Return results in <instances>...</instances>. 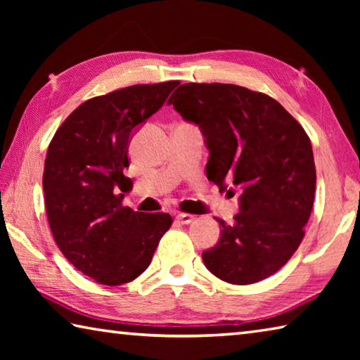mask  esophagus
Segmentation results:
<instances>
[{
    "mask_svg": "<svg viewBox=\"0 0 360 360\" xmlns=\"http://www.w3.org/2000/svg\"><path fill=\"white\" fill-rule=\"evenodd\" d=\"M193 219L195 217L192 214H187V212H178V214H176V221L181 224H191Z\"/></svg>",
    "mask_w": 360,
    "mask_h": 360,
    "instance_id": "1",
    "label": "esophagus"
}]
</instances>
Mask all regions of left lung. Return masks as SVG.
Instances as JSON below:
<instances>
[{
	"mask_svg": "<svg viewBox=\"0 0 360 360\" xmlns=\"http://www.w3.org/2000/svg\"><path fill=\"white\" fill-rule=\"evenodd\" d=\"M168 103L202 130L208 179L241 191L235 222L217 219L221 238L203 252L206 268L240 285L271 276L300 246L313 210L316 168L303 127L271 96L233 84H182Z\"/></svg>",
	"mask_w": 360,
	"mask_h": 360,
	"instance_id": "left-lung-1",
	"label": "left lung"
}]
</instances>
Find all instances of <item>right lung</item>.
<instances>
[{
  "instance_id": "1",
  "label": "right lung",
  "mask_w": 360,
  "mask_h": 360,
  "mask_svg": "<svg viewBox=\"0 0 360 360\" xmlns=\"http://www.w3.org/2000/svg\"><path fill=\"white\" fill-rule=\"evenodd\" d=\"M179 81L131 85L76 108L49 144L42 187L47 221L63 255L85 276L120 285L149 266L172 225L167 212L122 206L129 144Z\"/></svg>"
}]
</instances>
